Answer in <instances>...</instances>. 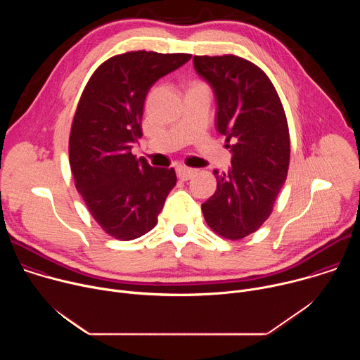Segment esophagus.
<instances>
[{
  "mask_svg": "<svg viewBox=\"0 0 360 360\" xmlns=\"http://www.w3.org/2000/svg\"><path fill=\"white\" fill-rule=\"evenodd\" d=\"M176 172H178V176H179L181 179L188 181V179H191V178L196 174V169L189 168V167H185V165H179V167L176 168Z\"/></svg>",
  "mask_w": 360,
  "mask_h": 360,
  "instance_id": "esophagus-1",
  "label": "esophagus"
}]
</instances>
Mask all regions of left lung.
Listing matches in <instances>:
<instances>
[{
    "mask_svg": "<svg viewBox=\"0 0 360 360\" xmlns=\"http://www.w3.org/2000/svg\"><path fill=\"white\" fill-rule=\"evenodd\" d=\"M196 74L217 102V129L226 136L228 172L214 169L215 193L202 203L205 221L218 235L240 239L271 215L285 184L290 142L281 99L266 74L235 57H193Z\"/></svg>",
    "mask_w": 360,
    "mask_h": 360,
    "instance_id": "obj_1",
    "label": "left lung"
}]
</instances>
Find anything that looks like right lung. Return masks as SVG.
Listing matches in <instances>:
<instances>
[{
    "label": "right lung",
    "mask_w": 360,
    "mask_h": 360,
    "mask_svg": "<svg viewBox=\"0 0 360 360\" xmlns=\"http://www.w3.org/2000/svg\"><path fill=\"white\" fill-rule=\"evenodd\" d=\"M189 54L135 51L110 58L88 81L72 121L70 164L77 191L108 235L131 240L158 222L174 168H153L132 148L142 136L145 98L160 78L191 60Z\"/></svg>",
    "instance_id": "right-lung-1"
}]
</instances>
